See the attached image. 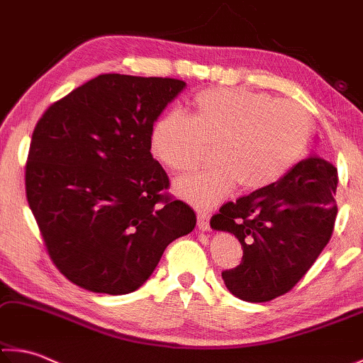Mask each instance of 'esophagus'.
I'll return each instance as SVG.
<instances>
[{
  "instance_id": "esophagus-1",
  "label": "esophagus",
  "mask_w": 363,
  "mask_h": 363,
  "mask_svg": "<svg viewBox=\"0 0 363 363\" xmlns=\"http://www.w3.org/2000/svg\"><path fill=\"white\" fill-rule=\"evenodd\" d=\"M196 225H199L200 230L210 229V216H208V213H199V218H196Z\"/></svg>"
}]
</instances>
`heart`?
<instances>
[{
  "label": "heart",
  "instance_id": "1",
  "mask_svg": "<svg viewBox=\"0 0 363 363\" xmlns=\"http://www.w3.org/2000/svg\"><path fill=\"white\" fill-rule=\"evenodd\" d=\"M309 136L311 116L296 102L238 88H210L194 97L192 118L179 110L160 116L150 149L163 167L184 173L216 145V167L174 184L182 200L210 210L238 182L245 190H259L281 179L304 153Z\"/></svg>",
  "mask_w": 363,
  "mask_h": 363
}]
</instances>
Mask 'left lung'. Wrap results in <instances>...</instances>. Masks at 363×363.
<instances>
[{
  "label": "left lung",
  "mask_w": 363,
  "mask_h": 363,
  "mask_svg": "<svg viewBox=\"0 0 363 363\" xmlns=\"http://www.w3.org/2000/svg\"><path fill=\"white\" fill-rule=\"evenodd\" d=\"M337 169L315 153L269 187L229 201L214 230L238 238L240 266L223 272L233 296L266 303L291 290L330 242L336 219Z\"/></svg>",
  "instance_id": "obj_1"
}]
</instances>
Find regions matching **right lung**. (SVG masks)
<instances>
[{"instance_id": "obj_1", "label": "right lung", "mask_w": 363, "mask_h": 363, "mask_svg": "<svg viewBox=\"0 0 363 363\" xmlns=\"http://www.w3.org/2000/svg\"><path fill=\"white\" fill-rule=\"evenodd\" d=\"M182 79L106 73L54 102L35 126L27 200L56 267L94 293L126 294L150 277L164 248L196 216L162 194L150 133Z\"/></svg>"}]
</instances>
